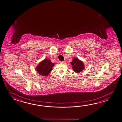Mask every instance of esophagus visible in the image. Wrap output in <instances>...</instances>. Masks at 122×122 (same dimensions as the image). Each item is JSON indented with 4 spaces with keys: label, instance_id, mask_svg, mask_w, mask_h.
<instances>
[{
    "label": "esophagus",
    "instance_id": "34e87169",
    "mask_svg": "<svg viewBox=\"0 0 122 122\" xmlns=\"http://www.w3.org/2000/svg\"><path fill=\"white\" fill-rule=\"evenodd\" d=\"M61 63H65V62H66V61H62V62H61Z\"/></svg>",
    "mask_w": 122,
    "mask_h": 122
}]
</instances>
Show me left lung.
<instances>
[{
	"label": "left lung",
	"instance_id": "1",
	"mask_svg": "<svg viewBox=\"0 0 122 122\" xmlns=\"http://www.w3.org/2000/svg\"><path fill=\"white\" fill-rule=\"evenodd\" d=\"M72 66V69L76 72H80L84 69L83 62L78 58H75L71 62Z\"/></svg>",
	"mask_w": 122,
	"mask_h": 122
}]
</instances>
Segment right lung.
Here are the masks:
<instances>
[{"mask_svg": "<svg viewBox=\"0 0 122 122\" xmlns=\"http://www.w3.org/2000/svg\"><path fill=\"white\" fill-rule=\"evenodd\" d=\"M54 64L49 60L45 59L42 62H40L36 71L40 75L43 76H47L50 73Z\"/></svg>", "mask_w": 122, "mask_h": 122, "instance_id": "1", "label": "right lung"}]
</instances>
